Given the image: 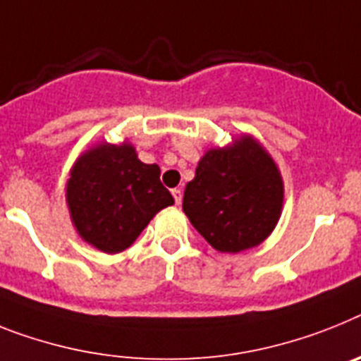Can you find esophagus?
Wrapping results in <instances>:
<instances>
[{"instance_id":"esophagus-1","label":"esophagus","mask_w":361,"mask_h":361,"mask_svg":"<svg viewBox=\"0 0 361 361\" xmlns=\"http://www.w3.org/2000/svg\"><path fill=\"white\" fill-rule=\"evenodd\" d=\"M172 196H174L176 205H180L181 204V198H183V192H181V189H172Z\"/></svg>"}]
</instances>
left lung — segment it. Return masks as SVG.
I'll use <instances>...</instances> for the list:
<instances>
[{
    "label": "left lung",
    "instance_id": "left-lung-1",
    "mask_svg": "<svg viewBox=\"0 0 361 361\" xmlns=\"http://www.w3.org/2000/svg\"><path fill=\"white\" fill-rule=\"evenodd\" d=\"M284 185L277 165L251 135L211 148L183 195L196 231L220 253L259 246L277 226Z\"/></svg>",
    "mask_w": 361,
    "mask_h": 361
}]
</instances>
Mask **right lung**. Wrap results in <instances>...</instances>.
I'll list each match as a JSON object with an SVG mask.
<instances>
[{"label":"right lung","mask_w":361,"mask_h":361,"mask_svg":"<svg viewBox=\"0 0 361 361\" xmlns=\"http://www.w3.org/2000/svg\"><path fill=\"white\" fill-rule=\"evenodd\" d=\"M159 174V166L141 161L126 141L99 143L80 154L66 185L78 235L104 253L132 246L148 222L174 204Z\"/></svg>","instance_id":"right-lung-1"}]
</instances>
